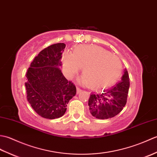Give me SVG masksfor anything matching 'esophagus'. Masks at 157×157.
<instances>
[{
	"label": "esophagus",
	"instance_id": "34e87169",
	"mask_svg": "<svg viewBox=\"0 0 157 157\" xmlns=\"http://www.w3.org/2000/svg\"><path fill=\"white\" fill-rule=\"evenodd\" d=\"M82 91V90H81L80 88H77V94H79V93H80Z\"/></svg>",
	"mask_w": 157,
	"mask_h": 157
}]
</instances>
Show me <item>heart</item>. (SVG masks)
Returning a JSON list of instances; mask_svg holds the SVG:
<instances>
[{"mask_svg":"<svg viewBox=\"0 0 157 157\" xmlns=\"http://www.w3.org/2000/svg\"><path fill=\"white\" fill-rule=\"evenodd\" d=\"M82 67L83 75L79 81L94 90L111 87L117 82L122 73V63L117 56L96 45L77 46L73 53L63 55V70L71 78Z\"/></svg>","mask_w":157,"mask_h":157,"instance_id":"1","label":"heart"}]
</instances>
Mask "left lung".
Masks as SVG:
<instances>
[{"instance_id":"obj_1","label":"left lung","mask_w":157,"mask_h":157,"mask_svg":"<svg viewBox=\"0 0 157 157\" xmlns=\"http://www.w3.org/2000/svg\"><path fill=\"white\" fill-rule=\"evenodd\" d=\"M129 88V78L127 69L121 81L101 93H92L88 101L91 115L100 119L112 118L121 112L125 106Z\"/></svg>"}]
</instances>
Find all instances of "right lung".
<instances>
[{"label": "right lung", "instance_id": "obj_1", "mask_svg": "<svg viewBox=\"0 0 157 157\" xmlns=\"http://www.w3.org/2000/svg\"><path fill=\"white\" fill-rule=\"evenodd\" d=\"M65 46L57 43L42 50L26 73L28 101L40 116L46 119L62 117L67 105L76 94L75 86L68 82L59 69Z\"/></svg>", "mask_w": 157, "mask_h": 157}]
</instances>
